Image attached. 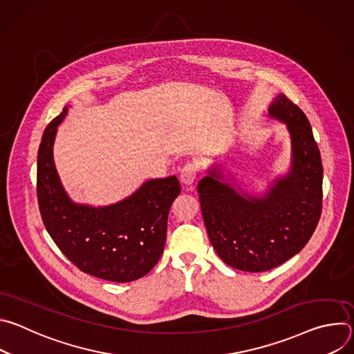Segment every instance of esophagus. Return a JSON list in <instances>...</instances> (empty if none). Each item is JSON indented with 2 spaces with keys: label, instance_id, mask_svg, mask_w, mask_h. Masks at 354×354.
<instances>
[{
  "label": "esophagus",
  "instance_id": "obj_1",
  "mask_svg": "<svg viewBox=\"0 0 354 354\" xmlns=\"http://www.w3.org/2000/svg\"><path fill=\"white\" fill-rule=\"evenodd\" d=\"M198 171H200V167H198L197 162H187V164L183 165V168L180 169V174H179L180 182H182L183 185H186V186H190V185L194 182V179H196Z\"/></svg>",
  "mask_w": 354,
  "mask_h": 354
}]
</instances>
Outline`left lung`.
<instances>
[{"mask_svg":"<svg viewBox=\"0 0 354 354\" xmlns=\"http://www.w3.org/2000/svg\"><path fill=\"white\" fill-rule=\"evenodd\" d=\"M269 113L290 131V174L262 198L220 182V168L197 186L213 248L227 265L243 272H266L297 255L313 236L322 212L324 168L307 116L283 93Z\"/></svg>","mask_w":354,"mask_h":354,"instance_id":"obj_1","label":"left lung"}]
</instances>
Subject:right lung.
Here are the masks:
<instances>
[{
	"instance_id": "add662e5",
	"label": "right lung",
	"mask_w": 354,
	"mask_h": 354,
	"mask_svg": "<svg viewBox=\"0 0 354 354\" xmlns=\"http://www.w3.org/2000/svg\"><path fill=\"white\" fill-rule=\"evenodd\" d=\"M67 108L46 127L37 151V201L43 224L59 249L81 272L126 283L145 276L160 261L168 214L180 193L176 176L145 182L108 207L75 205L66 194L53 161L57 126Z\"/></svg>"
}]
</instances>
